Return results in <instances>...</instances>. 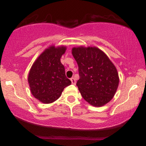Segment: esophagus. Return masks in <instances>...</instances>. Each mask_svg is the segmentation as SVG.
I'll use <instances>...</instances> for the list:
<instances>
[{"mask_svg":"<svg viewBox=\"0 0 146 146\" xmlns=\"http://www.w3.org/2000/svg\"><path fill=\"white\" fill-rule=\"evenodd\" d=\"M71 83L73 84H75V83H76V81H75V79L74 78H71Z\"/></svg>","mask_w":146,"mask_h":146,"instance_id":"34e87169","label":"esophagus"}]
</instances>
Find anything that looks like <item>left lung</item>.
I'll use <instances>...</instances> for the list:
<instances>
[{"label":"left lung","instance_id":"left-lung-1","mask_svg":"<svg viewBox=\"0 0 146 146\" xmlns=\"http://www.w3.org/2000/svg\"><path fill=\"white\" fill-rule=\"evenodd\" d=\"M72 54L78 65L80 79L76 85L82 98L94 106L106 104L118 88L119 79L115 65L95 46L74 47Z\"/></svg>","mask_w":146,"mask_h":146}]
</instances>
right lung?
Instances as JSON below:
<instances>
[{
    "label": "right lung",
    "mask_w": 146,
    "mask_h": 146,
    "mask_svg": "<svg viewBox=\"0 0 146 146\" xmlns=\"http://www.w3.org/2000/svg\"><path fill=\"white\" fill-rule=\"evenodd\" d=\"M66 46H51L45 49L33 64L28 75L30 90L34 98L44 104L58 100L65 87L71 85L66 77L60 58Z\"/></svg>",
    "instance_id": "right-lung-1"
}]
</instances>
